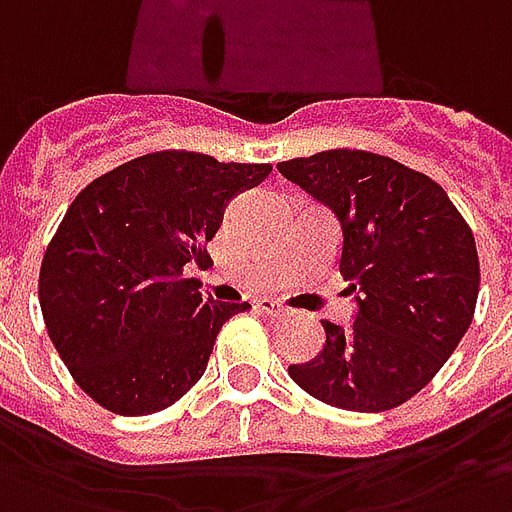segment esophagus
I'll return each mask as SVG.
<instances>
[{
	"instance_id": "obj_1",
	"label": "esophagus",
	"mask_w": 512,
	"mask_h": 512,
	"mask_svg": "<svg viewBox=\"0 0 512 512\" xmlns=\"http://www.w3.org/2000/svg\"><path fill=\"white\" fill-rule=\"evenodd\" d=\"M256 308H259L261 313H267V316H286V313H289L286 305H281L278 300H270V297H261V300H256Z\"/></svg>"
}]
</instances>
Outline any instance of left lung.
I'll use <instances>...</instances> for the list:
<instances>
[{"instance_id":"obj_1","label":"left lung","mask_w":512,"mask_h":512,"mask_svg":"<svg viewBox=\"0 0 512 512\" xmlns=\"http://www.w3.org/2000/svg\"><path fill=\"white\" fill-rule=\"evenodd\" d=\"M278 171L335 215L338 267L354 294V322H322V352L289 365V376L349 412L401 406L472 324L480 289L472 229L434 179L374 152L330 149Z\"/></svg>"}]
</instances>
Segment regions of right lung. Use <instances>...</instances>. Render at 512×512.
<instances>
[{
    "label": "right lung",
    "mask_w": 512,
    "mask_h": 512,
    "mask_svg": "<svg viewBox=\"0 0 512 512\" xmlns=\"http://www.w3.org/2000/svg\"><path fill=\"white\" fill-rule=\"evenodd\" d=\"M267 163L152 152L81 190L40 267L51 343L78 387L138 417L199 382L220 327L248 302L199 292L182 267L204 259L229 201L267 179Z\"/></svg>",
    "instance_id": "obj_1"
}]
</instances>
